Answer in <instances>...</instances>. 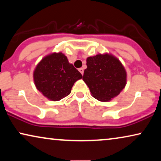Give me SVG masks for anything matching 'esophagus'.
I'll list each match as a JSON object with an SVG mask.
<instances>
[{
    "label": "esophagus",
    "instance_id": "1",
    "mask_svg": "<svg viewBox=\"0 0 161 161\" xmlns=\"http://www.w3.org/2000/svg\"><path fill=\"white\" fill-rule=\"evenodd\" d=\"M78 70H79V72H80L81 74L83 75V72H84V71H83V68H80V69H79Z\"/></svg>",
    "mask_w": 161,
    "mask_h": 161
}]
</instances>
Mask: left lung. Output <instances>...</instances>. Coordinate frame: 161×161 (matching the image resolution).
I'll return each instance as SVG.
<instances>
[{"label":"left lung","mask_w":161,"mask_h":161,"mask_svg":"<svg viewBox=\"0 0 161 161\" xmlns=\"http://www.w3.org/2000/svg\"><path fill=\"white\" fill-rule=\"evenodd\" d=\"M83 80L92 95L101 102H108L119 94L127 83L124 66L113 55L97 54L88 57Z\"/></svg>","instance_id":"1"}]
</instances>
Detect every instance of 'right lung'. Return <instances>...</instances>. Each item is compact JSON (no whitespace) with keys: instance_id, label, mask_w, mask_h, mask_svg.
Returning <instances> with one entry per match:
<instances>
[{"instance_id":"right-lung-1","label":"right lung","mask_w":161,"mask_h":161,"mask_svg":"<svg viewBox=\"0 0 161 161\" xmlns=\"http://www.w3.org/2000/svg\"><path fill=\"white\" fill-rule=\"evenodd\" d=\"M36 89L48 100L58 101L69 95L80 72L62 53H53L42 59L34 71Z\"/></svg>"}]
</instances>
